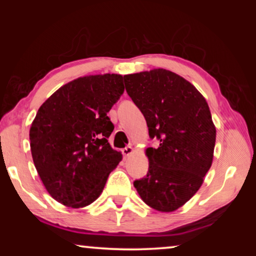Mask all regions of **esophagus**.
I'll list each match as a JSON object with an SVG mask.
<instances>
[{"label": "esophagus", "instance_id": "34e87169", "mask_svg": "<svg viewBox=\"0 0 256 256\" xmlns=\"http://www.w3.org/2000/svg\"><path fill=\"white\" fill-rule=\"evenodd\" d=\"M133 152V148L131 146H125V148L122 150V154H123V156H124V158H126V157H128L130 154H131Z\"/></svg>", "mask_w": 256, "mask_h": 256}]
</instances>
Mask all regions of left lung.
<instances>
[{"label":"left lung","mask_w":256,"mask_h":256,"mask_svg":"<svg viewBox=\"0 0 256 256\" xmlns=\"http://www.w3.org/2000/svg\"><path fill=\"white\" fill-rule=\"evenodd\" d=\"M124 84L149 136L159 141L146 149L149 170L134 188L152 209L175 211L198 192L211 167L216 128L209 106L192 84L164 68L124 76Z\"/></svg>","instance_id":"8db88e82"}]
</instances>
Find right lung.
Listing matches in <instances>:
<instances>
[{
  "mask_svg": "<svg viewBox=\"0 0 256 256\" xmlns=\"http://www.w3.org/2000/svg\"><path fill=\"white\" fill-rule=\"evenodd\" d=\"M124 92L120 74L88 76L55 92L38 110L29 132L32 160L50 196L70 208L100 196L110 172L122 160L108 138L107 116Z\"/></svg>",
  "mask_w": 256,
  "mask_h": 256,
  "instance_id": "right-lung-1",
  "label": "right lung"
}]
</instances>
